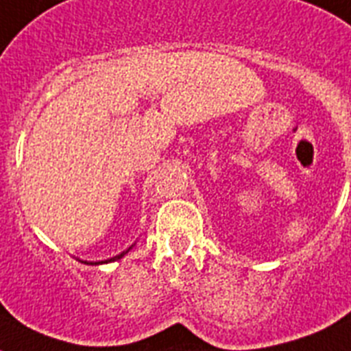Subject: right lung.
<instances>
[{
	"mask_svg": "<svg viewBox=\"0 0 351 351\" xmlns=\"http://www.w3.org/2000/svg\"><path fill=\"white\" fill-rule=\"evenodd\" d=\"M128 252H130V248L126 250V252L119 253V255H116V257L108 258V261H101V264H107V262H114V261H117V258H121V257H123V255H125V253H128ZM85 264H99V262H85Z\"/></svg>",
	"mask_w": 351,
	"mask_h": 351,
	"instance_id": "right-lung-1",
	"label": "right lung"
}]
</instances>
